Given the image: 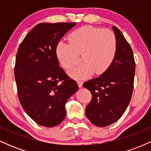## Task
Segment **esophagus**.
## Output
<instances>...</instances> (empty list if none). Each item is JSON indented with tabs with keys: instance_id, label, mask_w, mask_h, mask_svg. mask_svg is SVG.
<instances>
[{
	"instance_id": "esophagus-1",
	"label": "esophagus",
	"mask_w": 151,
	"mask_h": 151,
	"mask_svg": "<svg viewBox=\"0 0 151 151\" xmlns=\"http://www.w3.org/2000/svg\"><path fill=\"white\" fill-rule=\"evenodd\" d=\"M77 84H78V86H79V88H81V86H82V84H83V82L81 81H79L78 80L77 81Z\"/></svg>"
}]
</instances>
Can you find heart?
I'll use <instances>...</instances> for the list:
<instances>
[{"instance_id": "1", "label": "heart", "mask_w": 151, "mask_h": 151, "mask_svg": "<svg viewBox=\"0 0 151 151\" xmlns=\"http://www.w3.org/2000/svg\"><path fill=\"white\" fill-rule=\"evenodd\" d=\"M70 42L60 41L55 48L59 62L64 68H71L81 55L84 63L69 70L74 79H85L93 72L101 74L113 63L117 53L118 43L115 34L109 29L84 26L69 35Z\"/></svg>"}]
</instances>
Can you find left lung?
<instances>
[{"instance_id":"1","label":"left lung","mask_w":151,"mask_h":151,"mask_svg":"<svg viewBox=\"0 0 151 151\" xmlns=\"http://www.w3.org/2000/svg\"><path fill=\"white\" fill-rule=\"evenodd\" d=\"M113 30L118 43L113 63L101 76L83 84L92 96L86 107V116L99 127L109 126L120 119L129 104L133 89L136 63L132 49L116 26Z\"/></svg>"}]
</instances>
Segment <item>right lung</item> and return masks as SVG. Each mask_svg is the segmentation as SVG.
<instances>
[{
  "label": "right lung",
  "instance_id": "1",
  "mask_svg": "<svg viewBox=\"0 0 151 151\" xmlns=\"http://www.w3.org/2000/svg\"><path fill=\"white\" fill-rule=\"evenodd\" d=\"M76 22H43L35 25L20 43L14 74L19 101L34 121L54 127L63 121L65 104L78 90L74 79L59 65L55 48Z\"/></svg>",
  "mask_w": 151,
  "mask_h": 151
}]
</instances>
